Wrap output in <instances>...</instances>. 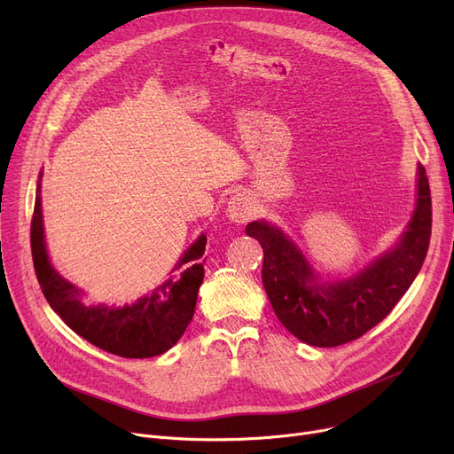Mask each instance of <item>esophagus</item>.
Masks as SVG:
<instances>
[{"instance_id":"obj_1","label":"esophagus","mask_w":454,"mask_h":454,"mask_svg":"<svg viewBox=\"0 0 454 454\" xmlns=\"http://www.w3.org/2000/svg\"><path fill=\"white\" fill-rule=\"evenodd\" d=\"M255 215V204L254 200L245 195V193H239V195H233L228 202V217L237 223V224H243L247 221H250Z\"/></svg>"}]
</instances>
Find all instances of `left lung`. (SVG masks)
<instances>
[{
  "label": "left lung",
  "mask_w": 454,
  "mask_h": 454,
  "mask_svg": "<svg viewBox=\"0 0 454 454\" xmlns=\"http://www.w3.org/2000/svg\"><path fill=\"white\" fill-rule=\"evenodd\" d=\"M418 206L399 245L373 265L335 285H317L300 250L265 221L247 226L263 248V287L279 322L318 348L356 340L390 315L416 279L431 243L433 204L425 167H418Z\"/></svg>",
  "instance_id": "left-lung-1"
}]
</instances>
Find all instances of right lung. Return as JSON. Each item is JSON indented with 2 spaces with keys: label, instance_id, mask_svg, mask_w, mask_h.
<instances>
[{
  "label": "right lung",
  "instance_id": "obj_1",
  "mask_svg": "<svg viewBox=\"0 0 454 454\" xmlns=\"http://www.w3.org/2000/svg\"><path fill=\"white\" fill-rule=\"evenodd\" d=\"M40 193V187L36 189ZM206 235L187 248L176 272L161 285L123 307L91 303L81 289L66 281L47 257L40 195L31 221V252L40 289L53 311L79 337L125 359H147L171 349L184 335L195 313L199 287L204 279Z\"/></svg>",
  "mask_w": 454,
  "mask_h": 454
}]
</instances>
